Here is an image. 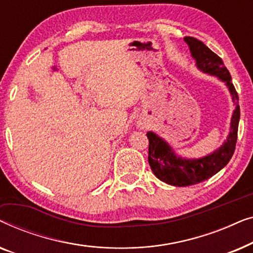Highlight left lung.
I'll use <instances>...</instances> for the list:
<instances>
[{
    "label": "left lung",
    "instance_id": "left-lung-1",
    "mask_svg": "<svg viewBox=\"0 0 253 253\" xmlns=\"http://www.w3.org/2000/svg\"><path fill=\"white\" fill-rule=\"evenodd\" d=\"M192 57L196 60L197 67L204 72L219 77L226 83L229 88L236 109L231 117V126L227 141L219 150L212 154L197 160H186L176 157L171 147L154 132H147L148 138V164L152 171L162 182L175 186H189L206 181L220 171L233 157L237 141L238 122H240V106L236 88L231 82V76L223 64L221 57L210 49L205 43L193 37H185Z\"/></svg>",
    "mask_w": 253,
    "mask_h": 253
}]
</instances>
